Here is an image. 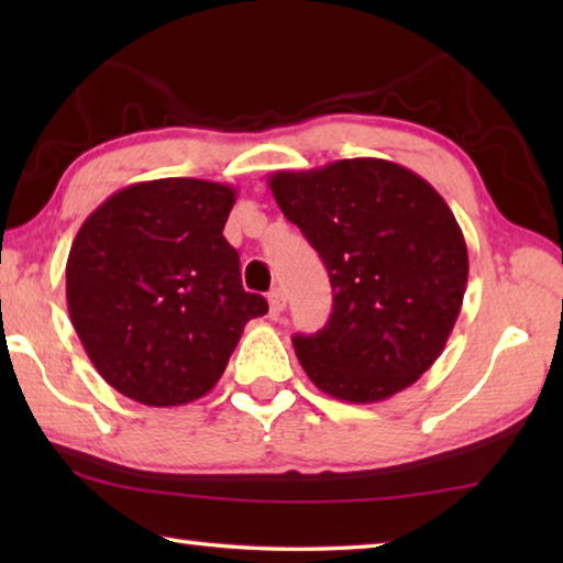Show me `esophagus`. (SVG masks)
I'll return each instance as SVG.
<instances>
[{
	"instance_id": "34e87169",
	"label": "esophagus",
	"mask_w": 563,
	"mask_h": 563,
	"mask_svg": "<svg viewBox=\"0 0 563 563\" xmlns=\"http://www.w3.org/2000/svg\"><path fill=\"white\" fill-rule=\"evenodd\" d=\"M285 302H288V298H285V290L283 288H273L268 292V305H271L273 316H280V312L285 310Z\"/></svg>"
}]
</instances>
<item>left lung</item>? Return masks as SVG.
<instances>
[{
  "label": "left lung",
  "mask_w": 563,
  "mask_h": 563,
  "mask_svg": "<svg viewBox=\"0 0 563 563\" xmlns=\"http://www.w3.org/2000/svg\"><path fill=\"white\" fill-rule=\"evenodd\" d=\"M275 201L320 253L332 312L292 347L312 385L342 402H383L442 355L470 258L462 228L422 176L385 158L275 170Z\"/></svg>",
  "instance_id": "8db88e82"
}]
</instances>
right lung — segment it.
Wrapping results in <instances>:
<instances>
[{
    "instance_id": "add662e5",
    "label": "right lung",
    "mask_w": 563,
    "mask_h": 563,
    "mask_svg": "<svg viewBox=\"0 0 563 563\" xmlns=\"http://www.w3.org/2000/svg\"><path fill=\"white\" fill-rule=\"evenodd\" d=\"M235 188L158 178L107 198L76 233L66 305L91 365L117 393L178 407L211 393L247 320L268 312L245 292L223 238Z\"/></svg>"
}]
</instances>
